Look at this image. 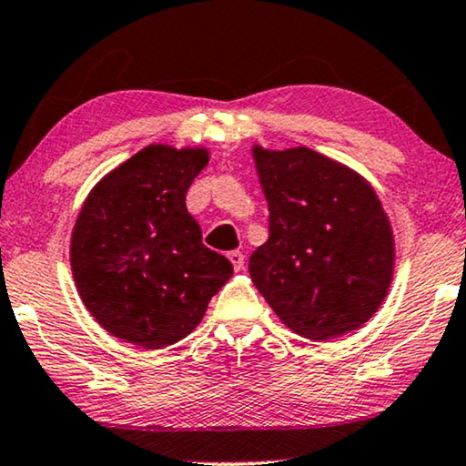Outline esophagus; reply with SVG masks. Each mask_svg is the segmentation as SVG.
<instances>
[{
    "instance_id": "obj_1",
    "label": "esophagus",
    "mask_w": 466,
    "mask_h": 466,
    "mask_svg": "<svg viewBox=\"0 0 466 466\" xmlns=\"http://www.w3.org/2000/svg\"><path fill=\"white\" fill-rule=\"evenodd\" d=\"M228 259H229V262H232L234 270H240L245 266V256L240 251H229L228 253Z\"/></svg>"
}]
</instances>
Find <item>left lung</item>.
Masks as SVG:
<instances>
[{
    "label": "left lung",
    "mask_w": 466,
    "mask_h": 466,
    "mask_svg": "<svg viewBox=\"0 0 466 466\" xmlns=\"http://www.w3.org/2000/svg\"><path fill=\"white\" fill-rule=\"evenodd\" d=\"M270 237L249 275L285 326L311 340L358 330L394 275L392 226L364 177L313 148L253 147Z\"/></svg>",
    "instance_id": "obj_1"
}]
</instances>
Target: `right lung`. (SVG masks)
Masks as SVG:
<instances>
[{
    "label": "right lung",
    "instance_id": "1",
    "mask_svg": "<svg viewBox=\"0 0 466 466\" xmlns=\"http://www.w3.org/2000/svg\"><path fill=\"white\" fill-rule=\"evenodd\" d=\"M207 164L204 147L148 145L86 196L72 232V275L86 311L113 337L145 350L177 343L232 277L185 207Z\"/></svg>",
    "mask_w": 466,
    "mask_h": 466
}]
</instances>
